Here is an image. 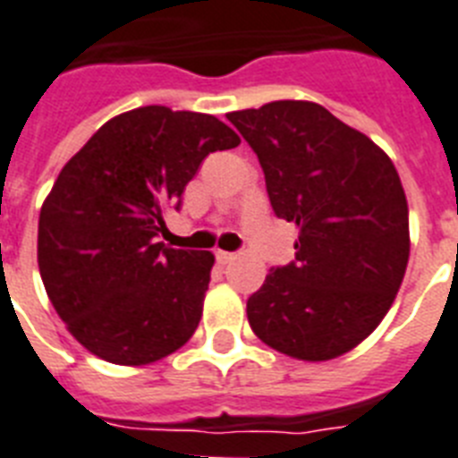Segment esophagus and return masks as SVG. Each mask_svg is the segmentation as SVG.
<instances>
[{
	"label": "esophagus",
	"mask_w": 458,
	"mask_h": 458,
	"mask_svg": "<svg viewBox=\"0 0 458 458\" xmlns=\"http://www.w3.org/2000/svg\"><path fill=\"white\" fill-rule=\"evenodd\" d=\"M215 257H217V262H220V264H232L233 259H236V252L217 250V252H215Z\"/></svg>",
	"instance_id": "esophagus-1"
}]
</instances>
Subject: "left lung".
<instances>
[{"instance_id":"1","label":"left lung","mask_w":458,"mask_h":458,"mask_svg":"<svg viewBox=\"0 0 458 458\" xmlns=\"http://www.w3.org/2000/svg\"><path fill=\"white\" fill-rule=\"evenodd\" d=\"M259 158L276 217L300 226L294 262L248 300L252 332L297 360H332L372 335L410 259L405 189L368 135L316 102L226 114Z\"/></svg>"}]
</instances>
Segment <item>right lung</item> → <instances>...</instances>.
<instances>
[{"label": "right lung", "instance_id": "right-lung-1", "mask_svg": "<svg viewBox=\"0 0 458 458\" xmlns=\"http://www.w3.org/2000/svg\"><path fill=\"white\" fill-rule=\"evenodd\" d=\"M238 142L215 116L149 105L109 119L60 170L37 259L48 300L93 356L147 365L194 335L215 257L158 236L203 158Z\"/></svg>", "mask_w": 458, "mask_h": 458}]
</instances>
